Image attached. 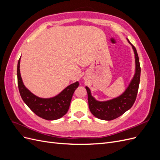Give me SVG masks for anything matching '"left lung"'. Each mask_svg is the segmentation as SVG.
Returning a JSON list of instances; mask_svg holds the SVG:
<instances>
[{
  "mask_svg": "<svg viewBox=\"0 0 160 160\" xmlns=\"http://www.w3.org/2000/svg\"><path fill=\"white\" fill-rule=\"evenodd\" d=\"M128 41L132 45L134 52L135 69L133 78L123 93L113 99L100 101L96 100L92 96L90 89L88 87H85L88 95L90 111L95 117L98 119L110 121L119 118L132 107L136 99L139 85L141 68L136 49L128 39Z\"/></svg>",
  "mask_w": 160,
  "mask_h": 160,
  "instance_id": "8db88e82",
  "label": "left lung"
}]
</instances>
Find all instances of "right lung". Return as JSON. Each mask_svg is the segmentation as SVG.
Wrapping results in <instances>:
<instances>
[{
	"label": "right lung",
	"instance_id": "right-lung-1",
	"mask_svg": "<svg viewBox=\"0 0 160 160\" xmlns=\"http://www.w3.org/2000/svg\"><path fill=\"white\" fill-rule=\"evenodd\" d=\"M20 61L17 65V79L19 92L24 102L38 117L47 120H55L64 116L69 110L71 101L79 82L67 86L57 95L50 98H41L28 90L24 85L21 72Z\"/></svg>",
	"mask_w": 160,
	"mask_h": 160
}]
</instances>
